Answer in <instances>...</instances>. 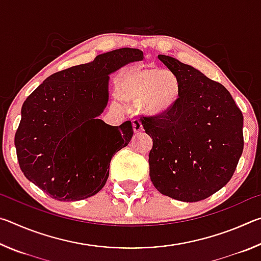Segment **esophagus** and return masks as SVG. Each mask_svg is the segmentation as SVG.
Returning a JSON list of instances; mask_svg holds the SVG:
<instances>
[{
	"label": "esophagus",
	"instance_id": "34e87169",
	"mask_svg": "<svg viewBox=\"0 0 261 261\" xmlns=\"http://www.w3.org/2000/svg\"><path fill=\"white\" fill-rule=\"evenodd\" d=\"M132 125H134V130L135 132H141L144 130L143 127V123L139 120V118H136V120L132 121Z\"/></svg>",
	"mask_w": 261,
	"mask_h": 261
}]
</instances>
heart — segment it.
Masks as SVG:
<instances>
[{
	"instance_id": "b5f03b06",
	"label": "heart",
	"mask_w": 261,
	"mask_h": 261,
	"mask_svg": "<svg viewBox=\"0 0 261 261\" xmlns=\"http://www.w3.org/2000/svg\"><path fill=\"white\" fill-rule=\"evenodd\" d=\"M120 98L139 102L153 115L165 114L177 103L180 84L177 76L168 70L138 69L123 76L117 84Z\"/></svg>"
}]
</instances>
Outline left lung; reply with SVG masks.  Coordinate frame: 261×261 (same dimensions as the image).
Segmentation results:
<instances>
[{
  "instance_id": "left-lung-1",
  "label": "left lung",
  "mask_w": 261,
  "mask_h": 261,
  "mask_svg": "<svg viewBox=\"0 0 261 261\" xmlns=\"http://www.w3.org/2000/svg\"><path fill=\"white\" fill-rule=\"evenodd\" d=\"M177 76L180 95L165 114L140 118L153 139L149 176L159 192L194 202L222 189L242 155L243 114L228 90L174 57L158 55Z\"/></svg>"
}]
</instances>
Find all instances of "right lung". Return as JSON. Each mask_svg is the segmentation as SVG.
Here are the masks:
<instances>
[{"label": "right lung", "mask_w": 261, "mask_h": 261, "mask_svg": "<svg viewBox=\"0 0 261 261\" xmlns=\"http://www.w3.org/2000/svg\"><path fill=\"white\" fill-rule=\"evenodd\" d=\"M143 51L120 48L46 78L24 101L15 135L25 177L53 199L76 201L105 187L113 155L130 143V121L118 126L98 118L107 107L109 74Z\"/></svg>", "instance_id": "add662e5"}]
</instances>
